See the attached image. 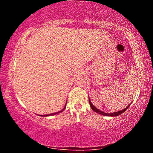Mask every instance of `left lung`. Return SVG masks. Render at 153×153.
<instances>
[{"instance_id": "8db88e82", "label": "left lung", "mask_w": 153, "mask_h": 153, "mask_svg": "<svg viewBox=\"0 0 153 153\" xmlns=\"http://www.w3.org/2000/svg\"><path fill=\"white\" fill-rule=\"evenodd\" d=\"M89 103H90V106L91 107V108L93 109V111H94L96 112V113L99 114H101V115H103V116H106V117H117V116L122 114L124 113V112L125 111L127 110L128 108H129V106L131 105V103H130V104H129V106H127V107H126L125 108H124V109H122V110L118 111L113 112V113H105V112H103V111H102L99 110V108H97L96 106H94V105L92 104V103H91V101L90 100V98H89Z\"/></svg>"}]
</instances>
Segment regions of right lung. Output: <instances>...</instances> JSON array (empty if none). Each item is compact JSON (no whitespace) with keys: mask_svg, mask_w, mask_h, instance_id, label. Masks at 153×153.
Segmentation results:
<instances>
[{"mask_svg":"<svg viewBox=\"0 0 153 153\" xmlns=\"http://www.w3.org/2000/svg\"><path fill=\"white\" fill-rule=\"evenodd\" d=\"M67 103H68V101H66V103H65V105L64 108H63L62 110H60V111H58V112H55V113L50 114H46V115H39V116H40V117H50V116H53V115H56V114H59V113H61V112H62L63 111H64L65 109Z\"/></svg>","mask_w":153,"mask_h":153,"instance_id":"obj_1","label":"right lung"}]
</instances>
